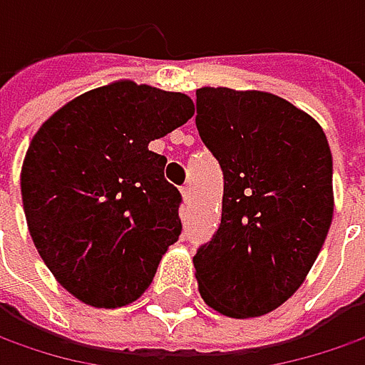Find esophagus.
<instances>
[{
	"mask_svg": "<svg viewBox=\"0 0 365 365\" xmlns=\"http://www.w3.org/2000/svg\"><path fill=\"white\" fill-rule=\"evenodd\" d=\"M182 200H183V204H187V202L192 200V192H190V187H187V185H183L182 187Z\"/></svg>",
	"mask_w": 365,
	"mask_h": 365,
	"instance_id": "obj_1",
	"label": "esophagus"
}]
</instances>
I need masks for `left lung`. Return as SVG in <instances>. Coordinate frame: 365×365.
Returning <instances> with one entry per match:
<instances>
[{"label":"left lung","instance_id":"left-lung-1","mask_svg":"<svg viewBox=\"0 0 365 365\" xmlns=\"http://www.w3.org/2000/svg\"><path fill=\"white\" fill-rule=\"evenodd\" d=\"M196 126L225 173L220 227L194 267L202 300L230 319L282 307L333 220V157L321 124L259 89H196Z\"/></svg>","mask_w":365,"mask_h":365}]
</instances>
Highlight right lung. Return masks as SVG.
<instances>
[{
	"mask_svg": "<svg viewBox=\"0 0 365 365\" xmlns=\"http://www.w3.org/2000/svg\"><path fill=\"white\" fill-rule=\"evenodd\" d=\"M194 116L182 91L118 79L40 124L20 187L26 222L55 279L93 309L133 304L182 232L180 192L149 151Z\"/></svg>",
	"mask_w": 365,
	"mask_h": 365,
	"instance_id": "add662e5",
	"label": "right lung"
}]
</instances>
